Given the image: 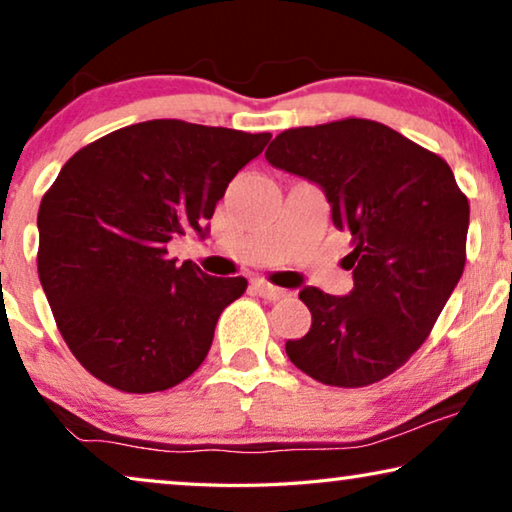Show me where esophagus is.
Listing matches in <instances>:
<instances>
[{
    "mask_svg": "<svg viewBox=\"0 0 512 512\" xmlns=\"http://www.w3.org/2000/svg\"><path fill=\"white\" fill-rule=\"evenodd\" d=\"M254 291L261 298L272 300V303H275V300H282V298L289 296V291H284V289H279V286H272L268 282H263V279H258V282H254Z\"/></svg>",
    "mask_w": 512,
    "mask_h": 512,
    "instance_id": "34e87169",
    "label": "esophagus"
}]
</instances>
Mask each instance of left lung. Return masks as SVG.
Returning <instances> with one entry per match:
<instances>
[{
  "mask_svg": "<svg viewBox=\"0 0 512 512\" xmlns=\"http://www.w3.org/2000/svg\"><path fill=\"white\" fill-rule=\"evenodd\" d=\"M265 158L324 188L335 228L352 235V293L300 291L312 326L286 354L328 387L384 380L429 338L461 279L468 198L438 153L368 118L284 130Z\"/></svg>",
  "mask_w": 512,
  "mask_h": 512,
  "instance_id": "obj_1",
  "label": "left lung"
}]
</instances>
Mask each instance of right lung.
<instances>
[{"mask_svg": "<svg viewBox=\"0 0 512 512\" xmlns=\"http://www.w3.org/2000/svg\"><path fill=\"white\" fill-rule=\"evenodd\" d=\"M270 132L135 123L83 146L39 205L37 270L69 352L125 394H153L193 375L219 314L247 291L167 256L188 230L205 235L230 179Z\"/></svg>", "mask_w": 512, "mask_h": 512, "instance_id": "add662e5", "label": "right lung"}]
</instances>
